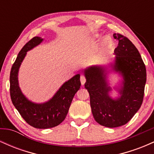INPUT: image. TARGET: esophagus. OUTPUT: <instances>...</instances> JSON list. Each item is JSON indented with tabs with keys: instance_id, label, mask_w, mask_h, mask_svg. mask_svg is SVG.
<instances>
[{
	"instance_id": "esophagus-1",
	"label": "esophagus",
	"mask_w": 154,
	"mask_h": 154,
	"mask_svg": "<svg viewBox=\"0 0 154 154\" xmlns=\"http://www.w3.org/2000/svg\"><path fill=\"white\" fill-rule=\"evenodd\" d=\"M80 82H81V85H84V84L86 82V79H85V77H84V76H81L80 77Z\"/></svg>"
}]
</instances>
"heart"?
<instances>
[{
  "label": "heart",
  "instance_id": "1",
  "mask_svg": "<svg viewBox=\"0 0 154 154\" xmlns=\"http://www.w3.org/2000/svg\"><path fill=\"white\" fill-rule=\"evenodd\" d=\"M100 38H101V35L95 34L94 35H93L92 40H93V41H95V40H99ZM113 45H114V42H113L112 39H111L110 37H105V38L103 39V40H102L98 51H97L96 54H95V59H100V58L103 56V54L106 52V51L109 50V49L113 46Z\"/></svg>",
  "mask_w": 154,
  "mask_h": 154
}]
</instances>
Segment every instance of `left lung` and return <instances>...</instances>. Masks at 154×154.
<instances>
[{"instance_id": "8db88e82", "label": "left lung", "mask_w": 154, "mask_h": 154, "mask_svg": "<svg viewBox=\"0 0 154 154\" xmlns=\"http://www.w3.org/2000/svg\"><path fill=\"white\" fill-rule=\"evenodd\" d=\"M113 36L119 40L115 57L109 63L83 70L93 117L100 125L110 128L125 125L137 113L146 82V66L138 50L126 37L118 33ZM113 73L120 77L114 86L108 80ZM114 90L117 94L113 97Z\"/></svg>"}]
</instances>
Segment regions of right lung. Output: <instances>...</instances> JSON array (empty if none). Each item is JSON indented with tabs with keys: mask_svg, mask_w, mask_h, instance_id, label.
Wrapping results in <instances>:
<instances>
[{
	"mask_svg": "<svg viewBox=\"0 0 154 154\" xmlns=\"http://www.w3.org/2000/svg\"><path fill=\"white\" fill-rule=\"evenodd\" d=\"M44 40L35 37L19 51L10 73V94L11 101L26 123L38 129H48L57 126L64 120L75 93L80 88V75L77 74L63 83L53 97L43 103H35L28 99L19 84V71L28 51Z\"/></svg>",
	"mask_w": 154,
	"mask_h": 154,
	"instance_id": "right-lung-1",
	"label": "right lung"
}]
</instances>
